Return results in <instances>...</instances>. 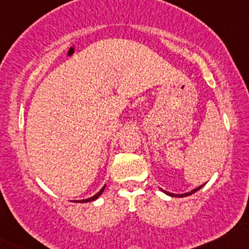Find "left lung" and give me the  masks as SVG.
<instances>
[{
    "label": "left lung",
    "instance_id": "left-lung-1",
    "mask_svg": "<svg viewBox=\"0 0 249 249\" xmlns=\"http://www.w3.org/2000/svg\"><path fill=\"white\" fill-rule=\"evenodd\" d=\"M204 184H202V185H200V187H197L196 188V189H194V190H191V191H189V193H185V194H173V193H169V191H165V190H163V189H160L163 191V193H165L166 195H169V196H173V197H185V196H189V195H191V194H194V193H196V191L197 190H200L202 187H203Z\"/></svg>",
    "mask_w": 249,
    "mask_h": 249
}]
</instances>
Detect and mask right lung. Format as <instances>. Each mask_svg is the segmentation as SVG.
I'll use <instances>...</instances> for the list:
<instances>
[{"instance_id": "1", "label": "right lung", "mask_w": 249, "mask_h": 249, "mask_svg": "<svg viewBox=\"0 0 249 249\" xmlns=\"http://www.w3.org/2000/svg\"><path fill=\"white\" fill-rule=\"evenodd\" d=\"M105 187H106V185H104V187L102 188V189L99 190V193H97V194H95L94 196H92V197H89V198H86V200H79V201H75V202H78V203H85V202H91V201H94V200H97V198L99 197V196L102 195V194H103V191H104V189H105Z\"/></svg>"}]
</instances>
